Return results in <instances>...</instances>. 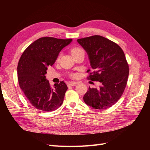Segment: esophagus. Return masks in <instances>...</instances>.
I'll return each mask as SVG.
<instances>
[{"label":"esophagus","mask_w":150,"mask_h":150,"mask_svg":"<svg viewBox=\"0 0 150 150\" xmlns=\"http://www.w3.org/2000/svg\"><path fill=\"white\" fill-rule=\"evenodd\" d=\"M77 84L76 82H71L68 84V86H74Z\"/></svg>","instance_id":"1"}]
</instances>
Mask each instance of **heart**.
Wrapping results in <instances>:
<instances>
[{"label": "heart", "instance_id": "1", "mask_svg": "<svg viewBox=\"0 0 150 150\" xmlns=\"http://www.w3.org/2000/svg\"><path fill=\"white\" fill-rule=\"evenodd\" d=\"M71 52L72 56L76 55L77 54H79L80 52H84V50L79 47H74L71 49ZM74 74H72V76H74Z\"/></svg>", "mask_w": 150, "mask_h": 150}]
</instances>
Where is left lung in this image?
Segmentation results:
<instances>
[{"instance_id":"obj_1","label":"left lung","mask_w":150,"mask_h":150,"mask_svg":"<svg viewBox=\"0 0 150 150\" xmlns=\"http://www.w3.org/2000/svg\"><path fill=\"white\" fill-rule=\"evenodd\" d=\"M77 40L87 52L93 70L87 71L88 79L102 84L98 89L89 88L84 101L94 109L109 108L119 100L128 81L129 66L125 53L116 43L101 35Z\"/></svg>"}]
</instances>
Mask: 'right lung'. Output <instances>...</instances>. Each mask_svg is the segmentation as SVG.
Returning a JSON list of instances; mask_svg holds the SVG:
<instances>
[{"mask_svg":"<svg viewBox=\"0 0 150 150\" xmlns=\"http://www.w3.org/2000/svg\"><path fill=\"white\" fill-rule=\"evenodd\" d=\"M72 39L44 37L35 40L22 53L17 66V78L21 89L37 110L52 111L64 101L67 86L64 81L52 88L46 79L47 67L52 66L59 53Z\"/></svg>","mask_w":150,"mask_h":150,"instance_id":"1","label":"right lung"}]
</instances>
